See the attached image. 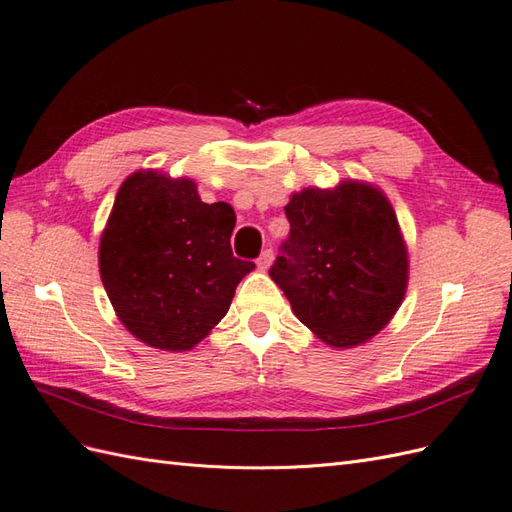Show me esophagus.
<instances>
[{
    "label": "esophagus",
    "instance_id": "1",
    "mask_svg": "<svg viewBox=\"0 0 512 512\" xmlns=\"http://www.w3.org/2000/svg\"><path fill=\"white\" fill-rule=\"evenodd\" d=\"M271 262H273V250H271V247H267V250H262V254L258 256L256 265H258L260 271H267L271 267Z\"/></svg>",
    "mask_w": 512,
    "mask_h": 512
}]
</instances>
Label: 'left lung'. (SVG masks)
Masks as SVG:
<instances>
[{
	"label": "left lung",
	"instance_id": "obj_1",
	"mask_svg": "<svg viewBox=\"0 0 512 512\" xmlns=\"http://www.w3.org/2000/svg\"><path fill=\"white\" fill-rule=\"evenodd\" d=\"M290 235L269 269L294 316L324 344L352 348L391 322L408 288V250L378 188H305L284 207Z\"/></svg>",
	"mask_w": 512,
	"mask_h": 512
}]
</instances>
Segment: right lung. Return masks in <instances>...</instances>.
<instances>
[{
	"instance_id": "obj_1",
	"label": "right lung",
	"mask_w": 512,
	"mask_h": 512,
	"mask_svg": "<svg viewBox=\"0 0 512 512\" xmlns=\"http://www.w3.org/2000/svg\"><path fill=\"white\" fill-rule=\"evenodd\" d=\"M237 215L207 205L192 179L136 170L100 237V277L117 318L143 344L185 352L218 324L254 262L232 256Z\"/></svg>"
}]
</instances>
